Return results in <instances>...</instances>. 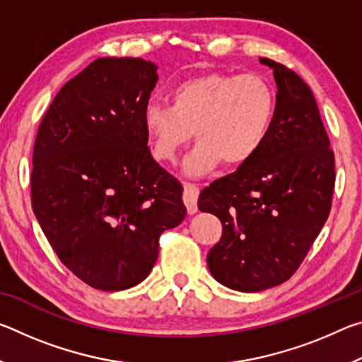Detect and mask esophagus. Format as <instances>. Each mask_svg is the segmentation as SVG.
I'll list each match as a JSON object with an SVG mask.
<instances>
[{
    "instance_id": "esophagus-1",
    "label": "esophagus",
    "mask_w": 362,
    "mask_h": 362,
    "mask_svg": "<svg viewBox=\"0 0 362 362\" xmlns=\"http://www.w3.org/2000/svg\"><path fill=\"white\" fill-rule=\"evenodd\" d=\"M198 185H194L192 182H183V203L187 206L188 214H194L198 211Z\"/></svg>"
}]
</instances>
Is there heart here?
Returning <instances> with one entry per match:
<instances>
[{
    "label": "heart",
    "instance_id": "obj_1",
    "mask_svg": "<svg viewBox=\"0 0 362 362\" xmlns=\"http://www.w3.org/2000/svg\"><path fill=\"white\" fill-rule=\"evenodd\" d=\"M276 115V93L257 73L211 71L185 79L169 94V105L150 102L144 129L153 158L174 163L193 137L198 144L185 159V170L204 175L225 163L241 168L262 150Z\"/></svg>",
    "mask_w": 362,
    "mask_h": 362
}]
</instances>
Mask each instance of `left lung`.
<instances>
[{
	"label": "left lung",
	"instance_id": "8db88e82",
	"mask_svg": "<svg viewBox=\"0 0 362 362\" xmlns=\"http://www.w3.org/2000/svg\"><path fill=\"white\" fill-rule=\"evenodd\" d=\"M260 62L272 66L278 86L267 142L198 201L223 230L207 267L220 284L241 292L269 289L297 272L329 217L335 187L334 150L308 84L283 64Z\"/></svg>",
	"mask_w": 362,
	"mask_h": 362
}]
</instances>
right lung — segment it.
<instances>
[{
    "instance_id": "right-lung-1",
    "label": "right lung",
    "mask_w": 362,
    "mask_h": 362,
    "mask_svg": "<svg viewBox=\"0 0 362 362\" xmlns=\"http://www.w3.org/2000/svg\"><path fill=\"white\" fill-rule=\"evenodd\" d=\"M156 81L144 59H97L59 90L36 134L33 212L60 262L94 289L142 283L159 236L187 216L180 182L146 146Z\"/></svg>"
}]
</instances>
